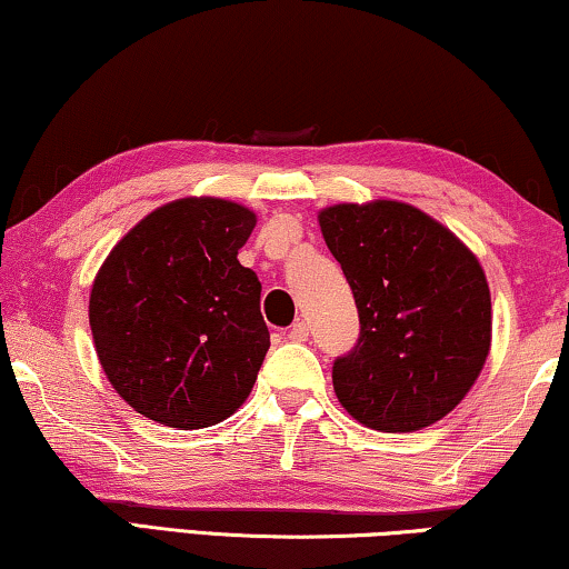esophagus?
<instances>
[{"label": "esophagus", "mask_w": 569, "mask_h": 569, "mask_svg": "<svg viewBox=\"0 0 569 569\" xmlns=\"http://www.w3.org/2000/svg\"><path fill=\"white\" fill-rule=\"evenodd\" d=\"M287 339L298 341V343L308 341V326H305L302 320H298V323H292L290 328H287Z\"/></svg>", "instance_id": "34e87169"}]
</instances>
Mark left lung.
Returning <instances> with one entry per match:
<instances>
[{"label": "left lung", "mask_w": 569, "mask_h": 569, "mask_svg": "<svg viewBox=\"0 0 569 569\" xmlns=\"http://www.w3.org/2000/svg\"><path fill=\"white\" fill-rule=\"evenodd\" d=\"M359 310V339L333 361V390L385 433L441 421L490 351V290L475 253L413 204H333L318 216Z\"/></svg>", "instance_id": "obj_1"}]
</instances>
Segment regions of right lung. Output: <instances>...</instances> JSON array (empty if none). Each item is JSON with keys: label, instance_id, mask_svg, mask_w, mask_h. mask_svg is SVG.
I'll return each mask as SVG.
<instances>
[{"label": "right lung", "instance_id": "1", "mask_svg": "<svg viewBox=\"0 0 569 569\" xmlns=\"http://www.w3.org/2000/svg\"><path fill=\"white\" fill-rule=\"evenodd\" d=\"M257 216L187 197L146 216L92 284L89 326L107 380L130 408L179 431L226 421L269 349L261 282L241 267Z\"/></svg>", "mask_w": 569, "mask_h": 569}]
</instances>
